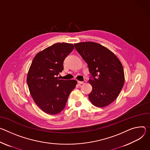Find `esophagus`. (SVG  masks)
Listing matches in <instances>:
<instances>
[{"label":"esophagus","mask_w":150,"mask_h":150,"mask_svg":"<svg viewBox=\"0 0 150 150\" xmlns=\"http://www.w3.org/2000/svg\"><path fill=\"white\" fill-rule=\"evenodd\" d=\"M78 83L80 84V85H83V84H85L86 83V80H84L83 81H78Z\"/></svg>","instance_id":"34e87169"}]
</instances>
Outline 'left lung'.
Returning a JSON list of instances; mask_svg holds the SVG:
<instances>
[{"instance_id":"8db88e82","label":"left lung","mask_w":150,"mask_h":150,"mask_svg":"<svg viewBox=\"0 0 150 150\" xmlns=\"http://www.w3.org/2000/svg\"><path fill=\"white\" fill-rule=\"evenodd\" d=\"M74 46L88 64L93 77L89 80L92 86L88 95L89 100L98 107L110 105L117 98L124 85L125 74L121 62L110 50L99 43L86 42L75 43Z\"/></svg>"}]
</instances>
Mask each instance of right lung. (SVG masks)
I'll list each match as a JSON object with an SVG mask.
<instances>
[{"label":"right lung","instance_id":"1","mask_svg":"<svg viewBox=\"0 0 150 150\" xmlns=\"http://www.w3.org/2000/svg\"><path fill=\"white\" fill-rule=\"evenodd\" d=\"M74 48L71 43H55L38 53L31 62L27 77L30 93L36 105L47 114L62 111L76 87V80L58 77L64 70V60Z\"/></svg>","mask_w":150,"mask_h":150}]
</instances>
